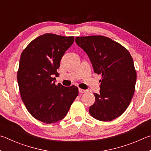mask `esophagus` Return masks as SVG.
I'll return each instance as SVG.
<instances>
[{
    "mask_svg": "<svg viewBox=\"0 0 151 151\" xmlns=\"http://www.w3.org/2000/svg\"><path fill=\"white\" fill-rule=\"evenodd\" d=\"M78 90L80 93H86V92H88V90H85V89H83L81 88H79Z\"/></svg>",
    "mask_w": 151,
    "mask_h": 151,
    "instance_id": "esophagus-1",
    "label": "esophagus"
}]
</instances>
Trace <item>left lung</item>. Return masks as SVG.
Instances as JSON below:
<instances>
[{"label": "left lung", "instance_id": "8db88e82", "mask_svg": "<svg viewBox=\"0 0 151 151\" xmlns=\"http://www.w3.org/2000/svg\"><path fill=\"white\" fill-rule=\"evenodd\" d=\"M76 42L89 58L94 72L101 74L99 93L89 111L93 118L111 121L130 104L137 73L130 53L122 45L103 36L76 37Z\"/></svg>", "mask_w": 151, "mask_h": 151}]
</instances>
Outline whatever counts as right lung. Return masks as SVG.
I'll return each mask as SVG.
<instances>
[{"label": "right lung", "instance_id": "right-lung-1", "mask_svg": "<svg viewBox=\"0 0 151 151\" xmlns=\"http://www.w3.org/2000/svg\"><path fill=\"white\" fill-rule=\"evenodd\" d=\"M73 36L44 34L29 44L20 55L17 80L21 99L33 117L50 124L65 117L78 88L55 85L60 60Z\"/></svg>", "mask_w": 151, "mask_h": 151}]
</instances>
